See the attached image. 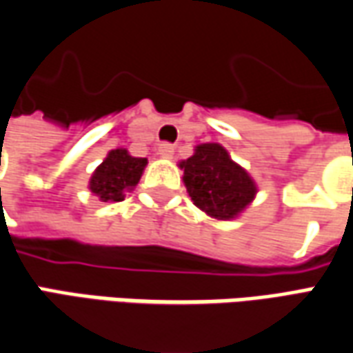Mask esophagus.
Segmentation results:
<instances>
[{"instance_id": "esophagus-1", "label": "esophagus", "mask_w": 353, "mask_h": 353, "mask_svg": "<svg viewBox=\"0 0 353 353\" xmlns=\"http://www.w3.org/2000/svg\"><path fill=\"white\" fill-rule=\"evenodd\" d=\"M157 155L163 157V159H172V155H174V148L171 144H161L157 148Z\"/></svg>"}]
</instances>
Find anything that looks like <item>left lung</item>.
Returning a JSON list of instances; mask_svg holds the SVG:
<instances>
[{"label": "left lung", "mask_w": 353, "mask_h": 353, "mask_svg": "<svg viewBox=\"0 0 353 353\" xmlns=\"http://www.w3.org/2000/svg\"><path fill=\"white\" fill-rule=\"evenodd\" d=\"M182 181L196 208L217 221L240 217L255 200L257 184L221 144L194 148V155L179 163Z\"/></svg>", "instance_id": "obj_1"}]
</instances>
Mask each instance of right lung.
I'll return each instance as SVG.
<instances>
[{"instance_id":"add662e5","label":"right lung","mask_w":353,"mask_h":353,"mask_svg":"<svg viewBox=\"0 0 353 353\" xmlns=\"http://www.w3.org/2000/svg\"><path fill=\"white\" fill-rule=\"evenodd\" d=\"M148 159L134 157L125 148H117L107 153V157L96 167L90 176L88 188L101 201L125 200L126 192H132L144 172Z\"/></svg>"}]
</instances>
